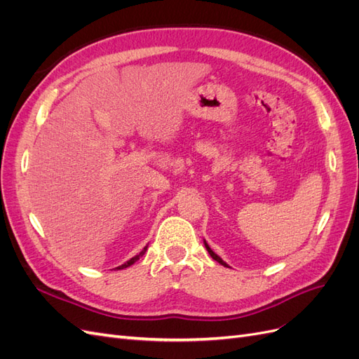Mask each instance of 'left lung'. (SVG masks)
Listing matches in <instances>:
<instances>
[{"label":"left lung","mask_w":359,"mask_h":359,"mask_svg":"<svg viewBox=\"0 0 359 359\" xmlns=\"http://www.w3.org/2000/svg\"><path fill=\"white\" fill-rule=\"evenodd\" d=\"M203 244H205V247H206V250H208V253H210V256L214 259V260H217V262H219V264H222L223 266H226V268H231L229 265H227L226 262H223V260H222V257H219V256H217L214 252H212V250L210 248V245L208 244H206V241L203 240Z\"/></svg>","instance_id":"left-lung-1"}]
</instances>
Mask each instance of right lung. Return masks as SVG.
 <instances>
[{
  "label": "right lung",
  "instance_id": "obj_1",
  "mask_svg": "<svg viewBox=\"0 0 359 359\" xmlns=\"http://www.w3.org/2000/svg\"><path fill=\"white\" fill-rule=\"evenodd\" d=\"M147 248H148V245H145V247H144V250H142V252H140L139 255H136L135 257H132V259H130V260H127V262H126V264H123V265H119V266H116L115 269H124V268H127V266H130V265H133V264L136 262V260H139V257H142V256L145 255V252H147Z\"/></svg>",
  "mask_w": 359,
  "mask_h": 359
}]
</instances>
